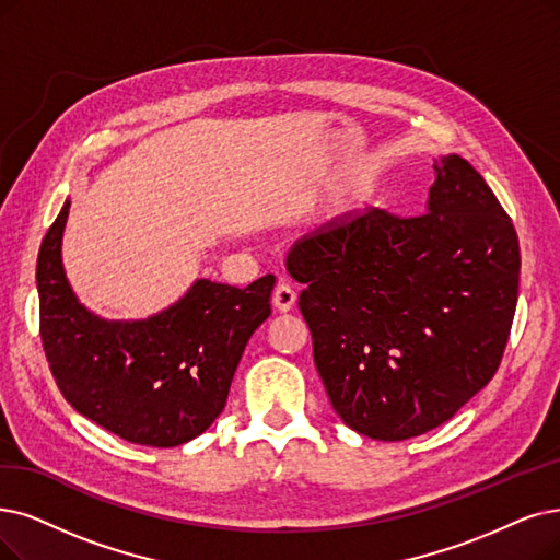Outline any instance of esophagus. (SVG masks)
<instances>
[{
	"instance_id": "1",
	"label": "esophagus",
	"mask_w": 560,
	"mask_h": 560,
	"mask_svg": "<svg viewBox=\"0 0 560 560\" xmlns=\"http://www.w3.org/2000/svg\"><path fill=\"white\" fill-rule=\"evenodd\" d=\"M273 305L280 312H289L296 305V289L289 284L287 280H280L278 287L273 289Z\"/></svg>"
}]
</instances>
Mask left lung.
Listing matches in <instances>:
<instances>
[{
	"label": "left lung",
	"instance_id": "8db88e82",
	"mask_svg": "<svg viewBox=\"0 0 560 560\" xmlns=\"http://www.w3.org/2000/svg\"><path fill=\"white\" fill-rule=\"evenodd\" d=\"M520 241L476 167L434 161L422 215L351 211L299 238L287 271L345 424L405 441L451 420L497 374L520 289Z\"/></svg>",
	"mask_w": 560,
	"mask_h": 560
}]
</instances>
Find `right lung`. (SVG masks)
Wrapping results in <instances>:
<instances>
[{
	"label": "right lung",
	"mask_w": 560,
	"mask_h": 560,
	"mask_svg": "<svg viewBox=\"0 0 560 560\" xmlns=\"http://www.w3.org/2000/svg\"><path fill=\"white\" fill-rule=\"evenodd\" d=\"M69 209L66 199L36 264L40 340L61 395L130 443L174 448L199 436L225 409L243 349L271 315L276 278L245 289L199 278L159 315L107 322L78 301L66 278Z\"/></svg>",
	"instance_id": "right-lung-1"
}]
</instances>
